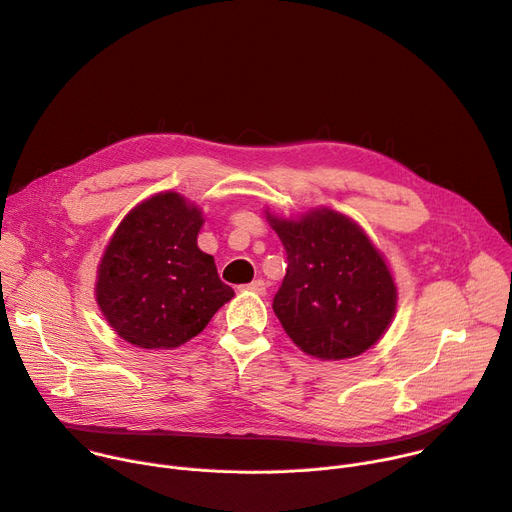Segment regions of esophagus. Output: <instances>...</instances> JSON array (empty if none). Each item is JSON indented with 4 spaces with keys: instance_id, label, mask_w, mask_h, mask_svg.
<instances>
[{
    "instance_id": "1",
    "label": "esophagus",
    "mask_w": 512,
    "mask_h": 512,
    "mask_svg": "<svg viewBox=\"0 0 512 512\" xmlns=\"http://www.w3.org/2000/svg\"><path fill=\"white\" fill-rule=\"evenodd\" d=\"M244 289H248V291H254V293H258V295H264V293H266V283H264L262 279H256V281L248 283Z\"/></svg>"
}]
</instances>
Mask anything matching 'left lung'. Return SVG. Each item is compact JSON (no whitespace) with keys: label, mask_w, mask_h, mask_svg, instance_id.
Masks as SVG:
<instances>
[{"label":"left lung","mask_w":512,"mask_h":512,"mask_svg":"<svg viewBox=\"0 0 512 512\" xmlns=\"http://www.w3.org/2000/svg\"><path fill=\"white\" fill-rule=\"evenodd\" d=\"M268 221L289 262L272 299L289 338L324 361L373 346L396 313V283L363 229L328 209L299 221Z\"/></svg>","instance_id":"left-lung-1"}]
</instances>
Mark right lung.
<instances>
[{"mask_svg":"<svg viewBox=\"0 0 512 512\" xmlns=\"http://www.w3.org/2000/svg\"><path fill=\"white\" fill-rule=\"evenodd\" d=\"M201 211L162 192L114 231L98 268L96 299L108 324L141 348H176L205 330L233 297L213 256L196 246Z\"/></svg>","mask_w":512,"mask_h":512,"instance_id":"obj_1","label":"right lung"}]
</instances>
